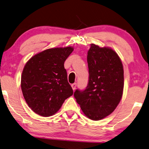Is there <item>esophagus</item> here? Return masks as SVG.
<instances>
[{
    "mask_svg": "<svg viewBox=\"0 0 149 149\" xmlns=\"http://www.w3.org/2000/svg\"><path fill=\"white\" fill-rule=\"evenodd\" d=\"M71 87H72L73 91H74L75 89H76V87H77V83H74L72 84V85H71Z\"/></svg>",
    "mask_w": 149,
    "mask_h": 149,
    "instance_id": "1",
    "label": "esophagus"
}]
</instances>
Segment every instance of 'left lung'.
I'll return each mask as SVG.
<instances>
[{
  "label": "left lung",
  "instance_id": "1",
  "mask_svg": "<svg viewBox=\"0 0 149 149\" xmlns=\"http://www.w3.org/2000/svg\"><path fill=\"white\" fill-rule=\"evenodd\" d=\"M89 82L74 97L84 114L92 120L109 116L121 100L124 89V69L117 53L110 48L91 44L87 53Z\"/></svg>",
  "mask_w": 149,
  "mask_h": 149
}]
</instances>
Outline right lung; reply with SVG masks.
Segmentation results:
<instances>
[{"instance_id": "add662e5", "label": "right lung", "mask_w": 149, "mask_h": 149, "mask_svg": "<svg viewBox=\"0 0 149 149\" xmlns=\"http://www.w3.org/2000/svg\"><path fill=\"white\" fill-rule=\"evenodd\" d=\"M73 49L70 46L46 49L25 64L21 90L27 105L36 113L44 117L52 116L72 95L64 64Z\"/></svg>"}]
</instances>
